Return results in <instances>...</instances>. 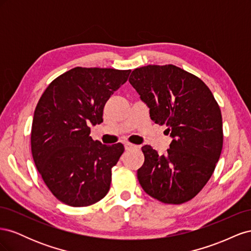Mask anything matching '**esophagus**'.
I'll list each match as a JSON object with an SVG mask.
<instances>
[{
  "mask_svg": "<svg viewBox=\"0 0 251 251\" xmlns=\"http://www.w3.org/2000/svg\"><path fill=\"white\" fill-rule=\"evenodd\" d=\"M125 149L126 151H131V150H135V149H138L137 146H135V144H132V143H125Z\"/></svg>",
  "mask_w": 251,
  "mask_h": 251,
  "instance_id": "obj_1",
  "label": "esophagus"
}]
</instances>
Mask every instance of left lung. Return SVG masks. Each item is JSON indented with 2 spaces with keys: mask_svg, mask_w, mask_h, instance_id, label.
<instances>
[{
  "mask_svg": "<svg viewBox=\"0 0 251 251\" xmlns=\"http://www.w3.org/2000/svg\"><path fill=\"white\" fill-rule=\"evenodd\" d=\"M128 81L150 108L151 119L168 126L165 131L173 138L165 155H158L151 146L141 148V187L162 203L192 200L210 179L222 151L217 100L199 77L174 65L137 68Z\"/></svg>",
  "mask_w": 251,
  "mask_h": 251,
  "instance_id": "8db88e82",
  "label": "left lung"
}]
</instances>
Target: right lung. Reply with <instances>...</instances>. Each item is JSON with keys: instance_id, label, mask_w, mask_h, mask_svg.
Returning a JSON list of instances; mask_svg holds the SVG:
<instances>
[{"instance_id": "right-lung-1", "label": "right lung", "mask_w": 251, "mask_h": 251, "mask_svg": "<svg viewBox=\"0 0 251 251\" xmlns=\"http://www.w3.org/2000/svg\"><path fill=\"white\" fill-rule=\"evenodd\" d=\"M131 70L76 67L59 75L36 104L31 151L37 171L56 199L73 207L92 205L108 194L112 168L125 147L90 136L102 123L105 102Z\"/></svg>"}]
</instances>
